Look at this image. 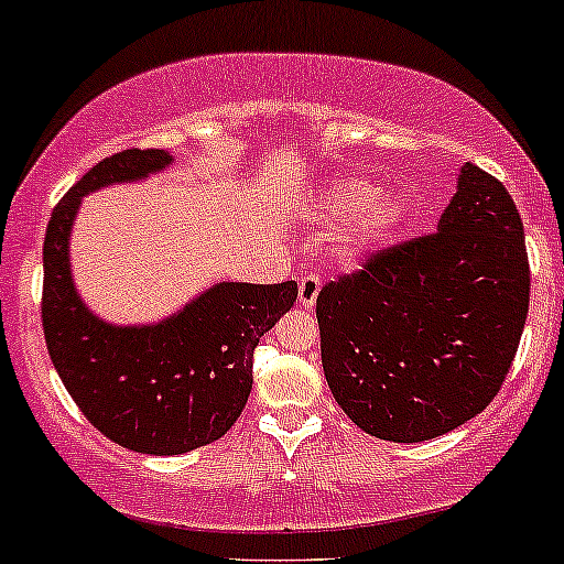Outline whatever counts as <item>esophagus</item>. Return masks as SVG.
<instances>
[{
	"label": "esophagus",
	"mask_w": 564,
	"mask_h": 564,
	"mask_svg": "<svg viewBox=\"0 0 564 564\" xmlns=\"http://www.w3.org/2000/svg\"><path fill=\"white\" fill-rule=\"evenodd\" d=\"M319 288H323V282H319L317 274L301 276V282H299V304L304 306V308H314V306H317Z\"/></svg>",
	"instance_id": "34e87169"
}]
</instances>
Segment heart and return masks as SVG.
Returning <instances> with one entry per match:
<instances>
[{
	"label": "heart",
	"instance_id": "1",
	"mask_svg": "<svg viewBox=\"0 0 564 564\" xmlns=\"http://www.w3.org/2000/svg\"><path fill=\"white\" fill-rule=\"evenodd\" d=\"M317 217L325 223L349 220L338 252L341 258L357 260L401 231L409 207L401 193H379L373 180L349 174L325 187L317 204Z\"/></svg>",
	"mask_w": 564,
	"mask_h": 564
}]
</instances>
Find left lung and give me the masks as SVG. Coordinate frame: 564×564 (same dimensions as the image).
Returning <instances> with one entry per match:
<instances>
[{"label": "left lung", "instance_id": "1", "mask_svg": "<svg viewBox=\"0 0 564 564\" xmlns=\"http://www.w3.org/2000/svg\"><path fill=\"white\" fill-rule=\"evenodd\" d=\"M530 306L517 204L465 163L438 231L373 252L319 290L323 371L344 414L395 444L481 414L506 381Z\"/></svg>", "mask_w": 564, "mask_h": 564}]
</instances>
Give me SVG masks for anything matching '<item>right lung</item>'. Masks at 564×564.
I'll return each instance as SVG.
<instances>
[{
  "instance_id": "add662e5",
  "label": "right lung",
  "mask_w": 564,
  "mask_h": 564,
  "mask_svg": "<svg viewBox=\"0 0 564 564\" xmlns=\"http://www.w3.org/2000/svg\"><path fill=\"white\" fill-rule=\"evenodd\" d=\"M174 159L123 150L56 204L42 245V330L66 392L123 449L185 454L226 435L252 390V352L299 299V284L220 282L159 325H110L88 312L69 271V231L86 193L134 183Z\"/></svg>"
}]
</instances>
